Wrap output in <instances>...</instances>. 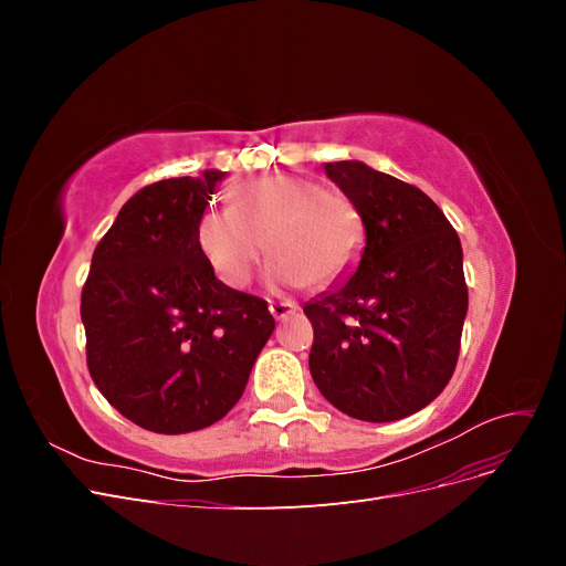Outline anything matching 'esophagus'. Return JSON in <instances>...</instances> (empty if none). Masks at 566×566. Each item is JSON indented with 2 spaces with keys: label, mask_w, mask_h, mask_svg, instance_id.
<instances>
[{
  "label": "esophagus",
  "mask_w": 566,
  "mask_h": 566,
  "mask_svg": "<svg viewBox=\"0 0 566 566\" xmlns=\"http://www.w3.org/2000/svg\"><path fill=\"white\" fill-rule=\"evenodd\" d=\"M297 310H300V306H297L295 302H290V300H283V302H271V304H269V312L273 314V318H276V321L287 318V316H293Z\"/></svg>",
  "instance_id": "1"
}]
</instances>
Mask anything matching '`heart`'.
<instances>
[{
  "instance_id": "heart-1",
  "label": "heart",
  "mask_w": 566,
  "mask_h": 566,
  "mask_svg": "<svg viewBox=\"0 0 566 566\" xmlns=\"http://www.w3.org/2000/svg\"><path fill=\"white\" fill-rule=\"evenodd\" d=\"M229 202V210L200 217L198 248L231 287L250 281L266 245L273 252L266 276L276 285H331L361 256V212L316 179L273 172L233 188Z\"/></svg>"
}]
</instances>
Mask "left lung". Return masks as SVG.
<instances>
[{
  "instance_id": "left-lung-1",
  "label": "left lung",
  "mask_w": 566,
  "mask_h": 566,
  "mask_svg": "<svg viewBox=\"0 0 566 566\" xmlns=\"http://www.w3.org/2000/svg\"><path fill=\"white\" fill-rule=\"evenodd\" d=\"M323 169L361 212L366 245L352 276L304 304L312 378L349 418L401 420L455 370L468 316L460 238L420 188L358 160Z\"/></svg>"
}]
</instances>
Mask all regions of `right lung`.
Here are the masks:
<instances>
[{
    "instance_id": "obj_1",
    "label": "right lung",
    "mask_w": 566,
    "mask_h": 566,
    "mask_svg": "<svg viewBox=\"0 0 566 566\" xmlns=\"http://www.w3.org/2000/svg\"><path fill=\"white\" fill-rule=\"evenodd\" d=\"M224 177L205 169L132 196L82 290L92 380L119 413L158 434L224 418L276 328L266 302L221 283L198 248V221Z\"/></svg>"
}]
</instances>
